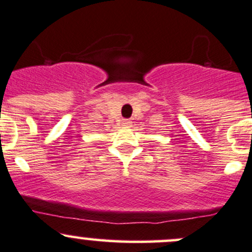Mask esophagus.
<instances>
[{"label": "esophagus", "instance_id": "1", "mask_svg": "<svg viewBox=\"0 0 252 252\" xmlns=\"http://www.w3.org/2000/svg\"><path fill=\"white\" fill-rule=\"evenodd\" d=\"M130 123H131V122L129 120H123V122H122V124H123L124 126H130Z\"/></svg>", "mask_w": 252, "mask_h": 252}]
</instances>
